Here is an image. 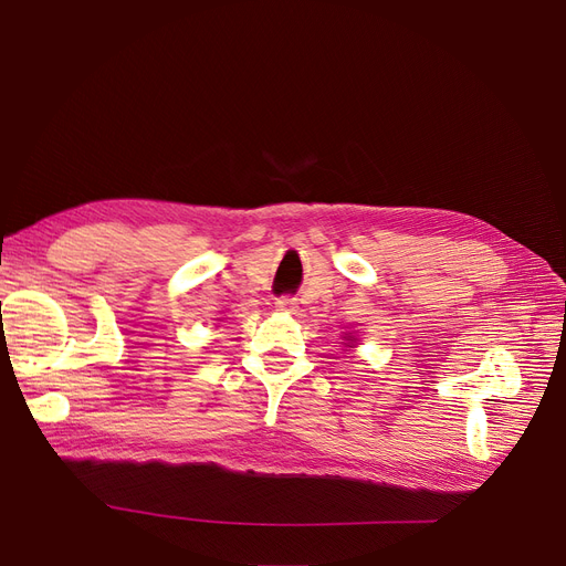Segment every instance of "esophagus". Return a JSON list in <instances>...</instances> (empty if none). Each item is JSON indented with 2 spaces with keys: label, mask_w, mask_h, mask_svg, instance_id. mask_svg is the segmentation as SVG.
<instances>
[{
  "label": "esophagus",
  "mask_w": 566,
  "mask_h": 566,
  "mask_svg": "<svg viewBox=\"0 0 566 566\" xmlns=\"http://www.w3.org/2000/svg\"><path fill=\"white\" fill-rule=\"evenodd\" d=\"M276 306H279L281 312H295L297 300H295L293 295H283V297H279V300H276Z\"/></svg>",
  "instance_id": "esophagus-1"
}]
</instances>
